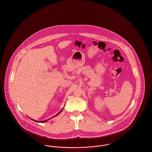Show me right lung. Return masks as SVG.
<instances>
[{"mask_svg":"<svg viewBox=\"0 0 152 152\" xmlns=\"http://www.w3.org/2000/svg\"><path fill=\"white\" fill-rule=\"evenodd\" d=\"M61 111H62V110H61V111L59 112V113H58V114H57V115H55V116H57V115H59V113H61ZM48 120H49V119H47V120H46V121H34H34H38V122H40V123H44V122H45V121H48Z\"/></svg>","mask_w":152,"mask_h":152,"instance_id":"1","label":"right lung"}]
</instances>
